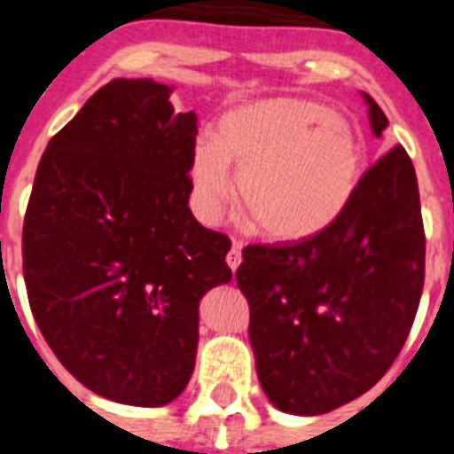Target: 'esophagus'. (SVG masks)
Here are the masks:
<instances>
[{"mask_svg": "<svg viewBox=\"0 0 454 454\" xmlns=\"http://www.w3.org/2000/svg\"><path fill=\"white\" fill-rule=\"evenodd\" d=\"M228 266H231V270H235L238 266L242 263V242L240 240H233V247H231V252H228L226 256Z\"/></svg>", "mask_w": 454, "mask_h": 454, "instance_id": "obj_1", "label": "esophagus"}]
</instances>
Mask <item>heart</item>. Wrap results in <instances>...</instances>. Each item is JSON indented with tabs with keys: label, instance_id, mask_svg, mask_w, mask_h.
<instances>
[{
	"label": "heart",
	"instance_id": "obj_1",
	"mask_svg": "<svg viewBox=\"0 0 454 454\" xmlns=\"http://www.w3.org/2000/svg\"><path fill=\"white\" fill-rule=\"evenodd\" d=\"M231 162L240 164L238 191L266 235L303 240L330 228L356 198L363 144L353 122L303 96L242 103L219 120V138L192 145L191 207L216 223L235 195Z\"/></svg>",
	"mask_w": 454,
	"mask_h": 454
}]
</instances>
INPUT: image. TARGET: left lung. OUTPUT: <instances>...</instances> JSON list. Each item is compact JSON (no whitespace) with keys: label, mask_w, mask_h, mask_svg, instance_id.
<instances>
[{"label":"left lung","mask_w":454,"mask_h":454,"mask_svg":"<svg viewBox=\"0 0 454 454\" xmlns=\"http://www.w3.org/2000/svg\"><path fill=\"white\" fill-rule=\"evenodd\" d=\"M363 98L381 137L387 115ZM235 280L249 301L256 374L278 410L325 415L370 391L401 353L424 287L422 207L405 148L363 174L323 233L242 249Z\"/></svg>","instance_id":"1"}]
</instances>
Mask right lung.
Returning <instances> with one entry per match:
<instances>
[{"mask_svg":"<svg viewBox=\"0 0 454 454\" xmlns=\"http://www.w3.org/2000/svg\"><path fill=\"white\" fill-rule=\"evenodd\" d=\"M171 87L113 80L49 141L23 223L32 316L94 394L160 408L191 380L198 306L231 283V240L192 216L195 113Z\"/></svg>","mask_w":454,"mask_h":454,"instance_id":"right-lung-1","label":"right lung"}]
</instances>
